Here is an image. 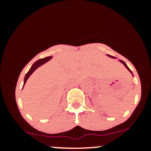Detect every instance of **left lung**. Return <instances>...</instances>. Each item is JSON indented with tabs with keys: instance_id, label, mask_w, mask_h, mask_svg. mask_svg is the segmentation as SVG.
<instances>
[{
	"instance_id": "obj_1",
	"label": "left lung",
	"mask_w": 151,
	"mask_h": 151,
	"mask_svg": "<svg viewBox=\"0 0 151 151\" xmlns=\"http://www.w3.org/2000/svg\"><path fill=\"white\" fill-rule=\"evenodd\" d=\"M109 57H110V58H114V57L110 56V55H109ZM120 62H121V63H123V64H124V66H125V67H126V68H127V70H129V72H131V73L133 74V73H132V72H131V70H130V69L129 68V67H128V66H127V65H126V64L125 63V62H124V61H122V60H120Z\"/></svg>"
}]
</instances>
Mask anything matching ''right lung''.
Here are the masks:
<instances>
[{"label": "right lung", "mask_w": 151, "mask_h": 151, "mask_svg": "<svg viewBox=\"0 0 151 151\" xmlns=\"http://www.w3.org/2000/svg\"><path fill=\"white\" fill-rule=\"evenodd\" d=\"M51 58H52L51 56H50V57H47V58H45L40 59V60H37V61H36L35 62L33 65H32V67H31V68L30 69V70H29L28 72H27V73L26 74V75H25V79H24V84H23V86L25 85L26 81H27V79H28L29 77H30L31 74H32V72H33L37 68V67H39L40 66L42 65L43 64H45V62H47V61H49V60Z\"/></svg>", "instance_id": "obj_1"}]
</instances>
